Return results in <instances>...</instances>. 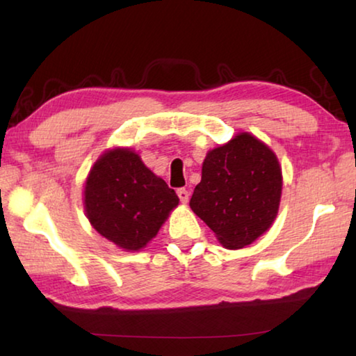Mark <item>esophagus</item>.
Listing matches in <instances>:
<instances>
[{
  "mask_svg": "<svg viewBox=\"0 0 356 356\" xmlns=\"http://www.w3.org/2000/svg\"><path fill=\"white\" fill-rule=\"evenodd\" d=\"M177 196H179V200H180V202H184V204H186V202H188L190 193H188V190H185V188H179V190H177Z\"/></svg>",
  "mask_w": 356,
  "mask_h": 356,
  "instance_id": "obj_1",
  "label": "esophagus"
}]
</instances>
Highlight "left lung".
Segmentation results:
<instances>
[{"label": "left lung", "instance_id": "left-lung-1", "mask_svg": "<svg viewBox=\"0 0 356 356\" xmlns=\"http://www.w3.org/2000/svg\"><path fill=\"white\" fill-rule=\"evenodd\" d=\"M282 190L280 161L250 134L210 150L190 207L229 250L251 245L272 226Z\"/></svg>", "mask_w": 356, "mask_h": 356}]
</instances>
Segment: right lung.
<instances>
[{
  "mask_svg": "<svg viewBox=\"0 0 356 356\" xmlns=\"http://www.w3.org/2000/svg\"><path fill=\"white\" fill-rule=\"evenodd\" d=\"M177 204L176 191L127 147L102 155L84 185L89 222L100 236L127 251L146 246Z\"/></svg>",
  "mask_w": 356,
  "mask_h": 356,
  "instance_id": "1",
  "label": "right lung"
}]
</instances>
